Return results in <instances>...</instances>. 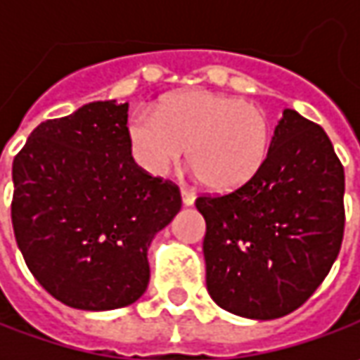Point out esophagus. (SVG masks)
<instances>
[{"instance_id": "esophagus-1", "label": "esophagus", "mask_w": 360, "mask_h": 360, "mask_svg": "<svg viewBox=\"0 0 360 360\" xmlns=\"http://www.w3.org/2000/svg\"><path fill=\"white\" fill-rule=\"evenodd\" d=\"M180 194H182V204H184V206H192L194 200H196V194H194V192H190V190H186V188H182V190H180Z\"/></svg>"}]
</instances>
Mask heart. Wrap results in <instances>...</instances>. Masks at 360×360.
<instances>
[{
	"mask_svg": "<svg viewBox=\"0 0 360 360\" xmlns=\"http://www.w3.org/2000/svg\"><path fill=\"white\" fill-rule=\"evenodd\" d=\"M130 142L148 172L166 174L184 158L206 188L244 186L264 164L270 144L266 114L236 96L208 90L174 94L156 114L138 110Z\"/></svg>",
	"mask_w": 360,
	"mask_h": 360,
	"instance_id": "b5f03b06",
	"label": "heart"
}]
</instances>
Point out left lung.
<instances>
[{"instance_id":"obj_1","label":"left lung","mask_w":360,"mask_h":360,"mask_svg":"<svg viewBox=\"0 0 360 360\" xmlns=\"http://www.w3.org/2000/svg\"><path fill=\"white\" fill-rule=\"evenodd\" d=\"M342 196L345 170L326 131L284 110L260 170L234 192L196 200L212 300L258 321L297 311L339 256Z\"/></svg>"}]
</instances>
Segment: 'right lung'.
<instances>
[{"label": "right lung", "instance_id": "right-lung-1", "mask_svg": "<svg viewBox=\"0 0 360 360\" xmlns=\"http://www.w3.org/2000/svg\"><path fill=\"white\" fill-rule=\"evenodd\" d=\"M11 176L13 234L51 297L79 311H112L144 295L150 242L182 198L131 158L128 104L91 102L41 122Z\"/></svg>", "mask_w": 360, "mask_h": 360}]
</instances>
